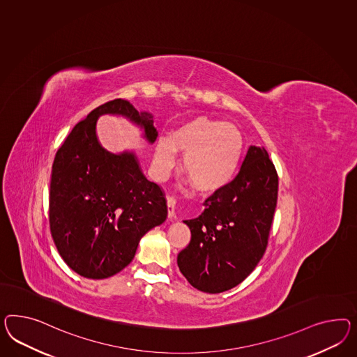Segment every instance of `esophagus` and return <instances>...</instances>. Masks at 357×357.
<instances>
[{
    "label": "esophagus",
    "instance_id": "obj_1",
    "mask_svg": "<svg viewBox=\"0 0 357 357\" xmlns=\"http://www.w3.org/2000/svg\"><path fill=\"white\" fill-rule=\"evenodd\" d=\"M166 204H167V215H169V218H173L175 215V199L172 196H167Z\"/></svg>",
    "mask_w": 357,
    "mask_h": 357
}]
</instances>
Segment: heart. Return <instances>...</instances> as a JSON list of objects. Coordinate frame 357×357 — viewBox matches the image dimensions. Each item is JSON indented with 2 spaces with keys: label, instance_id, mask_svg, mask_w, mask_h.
I'll return each mask as SVG.
<instances>
[{
  "label": "heart",
  "instance_id": "heart-1",
  "mask_svg": "<svg viewBox=\"0 0 357 357\" xmlns=\"http://www.w3.org/2000/svg\"><path fill=\"white\" fill-rule=\"evenodd\" d=\"M244 151L238 127L223 121L197 116L158 139L153 154V175L162 181L184 154L182 170L200 192H217L231 182Z\"/></svg>",
  "mask_w": 357,
  "mask_h": 357
}]
</instances>
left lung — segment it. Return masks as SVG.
I'll return each instance as SVG.
<instances>
[{
    "label": "left lung",
    "mask_w": 357,
    "mask_h": 357,
    "mask_svg": "<svg viewBox=\"0 0 357 357\" xmlns=\"http://www.w3.org/2000/svg\"><path fill=\"white\" fill-rule=\"evenodd\" d=\"M278 199V175L264 146L251 145L241 170L204 202V212L183 221L191 241L178 266L195 289L220 294L238 286L260 262Z\"/></svg>",
    "instance_id": "left-lung-1"
}]
</instances>
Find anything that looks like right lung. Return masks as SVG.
<instances>
[{"mask_svg": "<svg viewBox=\"0 0 357 357\" xmlns=\"http://www.w3.org/2000/svg\"><path fill=\"white\" fill-rule=\"evenodd\" d=\"M123 116L153 144V116L116 98L92 110L58 149L50 181L49 223L61 257L89 280H104L132 261L139 241L164 223L161 188L145 178L134 151L112 153L98 142L101 116Z\"/></svg>", "mask_w": 357, "mask_h": 357, "instance_id": "right-lung-1", "label": "right lung"}]
</instances>
